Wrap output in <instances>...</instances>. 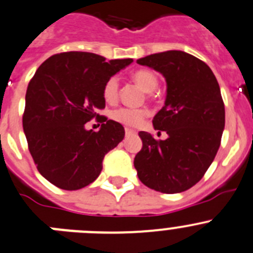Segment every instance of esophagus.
<instances>
[{"label":"esophagus","mask_w":253,"mask_h":253,"mask_svg":"<svg viewBox=\"0 0 253 253\" xmlns=\"http://www.w3.org/2000/svg\"><path fill=\"white\" fill-rule=\"evenodd\" d=\"M125 134H126V136L134 135V134H135V131L131 130V129H129V128H126V129H125Z\"/></svg>","instance_id":"1"}]
</instances>
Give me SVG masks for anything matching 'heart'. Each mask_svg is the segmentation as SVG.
I'll use <instances>...</instances> for the list:
<instances>
[{"instance_id":"obj_1","label":"heart","mask_w":253,"mask_h":253,"mask_svg":"<svg viewBox=\"0 0 253 253\" xmlns=\"http://www.w3.org/2000/svg\"><path fill=\"white\" fill-rule=\"evenodd\" d=\"M131 78L148 93L154 92L159 84L158 76L150 69H139V71L134 72ZM118 92H119V81L117 77H110L103 86V97L108 103H113L117 100ZM146 115H148V112L144 109L119 108V109L112 112L110 117L113 120L123 125H126V126H138L143 123Z\"/></svg>"}]
</instances>
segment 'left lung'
Masks as SVG:
<instances>
[{"label":"left lung","mask_w":253,"mask_h":253,"mask_svg":"<svg viewBox=\"0 0 253 253\" xmlns=\"http://www.w3.org/2000/svg\"><path fill=\"white\" fill-rule=\"evenodd\" d=\"M167 79L165 105L154 117L156 140L140 131L143 148L134 167L145 186L164 194L186 191L200 181L215 159L225 128V105L210 67L182 50L155 53L136 61Z\"/></svg>","instance_id":"8db88e82"}]
</instances>
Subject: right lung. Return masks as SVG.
<instances>
[{"label": "right lung", "mask_w": 253, "mask_h": 253, "mask_svg": "<svg viewBox=\"0 0 253 253\" xmlns=\"http://www.w3.org/2000/svg\"><path fill=\"white\" fill-rule=\"evenodd\" d=\"M133 59L105 58L89 52H63L43 62L26 92L23 131L38 171L63 190L92 184L103 159L124 139V128L98 114L104 109L103 86ZM95 117L99 132L84 125Z\"/></svg>", "instance_id": "right-lung-1"}]
</instances>
